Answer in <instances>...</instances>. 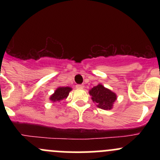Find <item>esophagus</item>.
<instances>
[{
  "label": "esophagus",
  "mask_w": 160,
  "mask_h": 160,
  "mask_svg": "<svg viewBox=\"0 0 160 160\" xmlns=\"http://www.w3.org/2000/svg\"><path fill=\"white\" fill-rule=\"evenodd\" d=\"M76 88L78 89H82L84 88V86L83 85H80V84H78V85L76 86Z\"/></svg>",
  "instance_id": "1"
}]
</instances>
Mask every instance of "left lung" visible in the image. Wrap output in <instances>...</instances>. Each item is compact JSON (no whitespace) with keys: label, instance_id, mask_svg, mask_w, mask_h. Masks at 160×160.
<instances>
[{"label":"left lung","instance_id":"8db88e82","mask_svg":"<svg viewBox=\"0 0 160 160\" xmlns=\"http://www.w3.org/2000/svg\"><path fill=\"white\" fill-rule=\"evenodd\" d=\"M89 95L92 96V102L96 104L97 107L106 111L113 108V104L117 98L115 92L104 87L101 83L92 88L89 90Z\"/></svg>","mask_w":160,"mask_h":160}]
</instances>
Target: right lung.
Here are the masks:
<instances>
[{
    "label": "right lung",
    "instance_id": "right-lung-1",
    "mask_svg": "<svg viewBox=\"0 0 160 160\" xmlns=\"http://www.w3.org/2000/svg\"><path fill=\"white\" fill-rule=\"evenodd\" d=\"M72 90V88L70 86H60L55 90L54 93L50 95L49 100L55 103V102H59L61 101L66 99L68 96L69 92Z\"/></svg>",
    "mask_w": 160,
    "mask_h": 160
}]
</instances>
